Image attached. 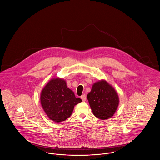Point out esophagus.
I'll list each match as a JSON object with an SVG mask.
<instances>
[{"mask_svg":"<svg viewBox=\"0 0 160 160\" xmlns=\"http://www.w3.org/2000/svg\"><path fill=\"white\" fill-rule=\"evenodd\" d=\"M81 99H82V101H86V97L85 94H83V95H82L81 96Z\"/></svg>","mask_w":160,"mask_h":160,"instance_id":"obj_1","label":"esophagus"}]
</instances>
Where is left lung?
Listing matches in <instances>:
<instances>
[{"label":"left lung","instance_id":"obj_1","mask_svg":"<svg viewBox=\"0 0 160 160\" xmlns=\"http://www.w3.org/2000/svg\"><path fill=\"white\" fill-rule=\"evenodd\" d=\"M93 114L104 120L113 116L119 104V97L113 88L104 80L92 86L91 91L87 95Z\"/></svg>","mask_w":160,"mask_h":160}]
</instances>
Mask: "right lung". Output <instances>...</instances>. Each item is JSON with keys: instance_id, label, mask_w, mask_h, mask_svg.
I'll use <instances>...</instances> for the list:
<instances>
[{"instance_id": "right-lung-1", "label": "right lung", "mask_w": 160, "mask_h": 160, "mask_svg": "<svg viewBox=\"0 0 160 160\" xmlns=\"http://www.w3.org/2000/svg\"><path fill=\"white\" fill-rule=\"evenodd\" d=\"M82 101L61 78L51 80L41 94V103L48 117L54 122L65 121L72 114L74 106Z\"/></svg>"}]
</instances>
